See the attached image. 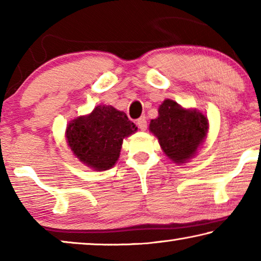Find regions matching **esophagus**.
<instances>
[{
	"mask_svg": "<svg viewBox=\"0 0 261 261\" xmlns=\"http://www.w3.org/2000/svg\"><path fill=\"white\" fill-rule=\"evenodd\" d=\"M137 125H138V127H139L141 131L146 130L147 129V121H146V118H145L144 116L140 117L139 120L137 121Z\"/></svg>",
	"mask_w": 261,
	"mask_h": 261,
	"instance_id": "obj_1",
	"label": "esophagus"
}]
</instances>
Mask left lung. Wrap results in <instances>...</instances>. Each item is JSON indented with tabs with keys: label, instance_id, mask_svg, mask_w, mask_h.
<instances>
[{
	"label": "left lung",
	"instance_id": "left-lung-1",
	"mask_svg": "<svg viewBox=\"0 0 261 261\" xmlns=\"http://www.w3.org/2000/svg\"><path fill=\"white\" fill-rule=\"evenodd\" d=\"M158 117L149 122V132L158 138L166 156L176 165L197 155L208 135V118L196 108H184L166 99L158 109Z\"/></svg>",
	"mask_w": 261,
	"mask_h": 261
}]
</instances>
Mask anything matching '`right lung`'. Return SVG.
<instances>
[{"label":"right lung","mask_w":261,"mask_h":261,"mask_svg":"<svg viewBox=\"0 0 261 261\" xmlns=\"http://www.w3.org/2000/svg\"><path fill=\"white\" fill-rule=\"evenodd\" d=\"M138 130L126 114L113 106L99 105L90 114L70 121L65 138L72 154L83 165L96 171L115 166L123 140Z\"/></svg>","instance_id":"right-lung-1"}]
</instances>
